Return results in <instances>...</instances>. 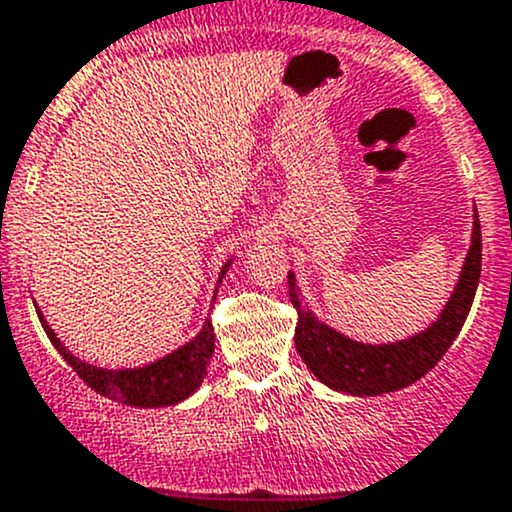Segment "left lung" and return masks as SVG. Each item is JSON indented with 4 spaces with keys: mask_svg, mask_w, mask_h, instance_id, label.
Wrapping results in <instances>:
<instances>
[{
    "mask_svg": "<svg viewBox=\"0 0 512 512\" xmlns=\"http://www.w3.org/2000/svg\"><path fill=\"white\" fill-rule=\"evenodd\" d=\"M478 279H481V223H478V213H473L469 255H466L454 294L446 301L439 319L427 331L405 338V341L373 346V343L351 341L348 336L316 319L299 297L297 277L294 272H289V299L299 314L294 343H297V351L306 368L333 390L348 392L355 397H373L402 390V387L424 378L449 351L469 316Z\"/></svg>",
    "mask_w": 512,
    "mask_h": 512,
    "instance_id": "left-lung-1",
    "label": "left lung"
}]
</instances>
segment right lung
Wrapping results in <instances>:
<instances>
[{
	"label": "right lung",
	"mask_w": 512,
	"mask_h": 512,
	"mask_svg": "<svg viewBox=\"0 0 512 512\" xmlns=\"http://www.w3.org/2000/svg\"><path fill=\"white\" fill-rule=\"evenodd\" d=\"M230 262L223 265L218 284L220 279H223V274L228 272ZM215 294H218V289H215ZM36 314H39L46 336L51 338L56 351L66 358V363L78 373V378H83V383H88L95 392H100V395L129 407H169L186 400L188 395H193V392L198 390L203 378H206L208 363H211V355L215 348L213 324L211 319H206L201 333H198L193 341H188L186 346L176 348L174 353L164 355V358L154 360V363L149 365H142V368L107 370L75 358V355L58 341L53 328L46 324L41 309H36Z\"/></svg>",
	"instance_id": "1"
}]
</instances>
